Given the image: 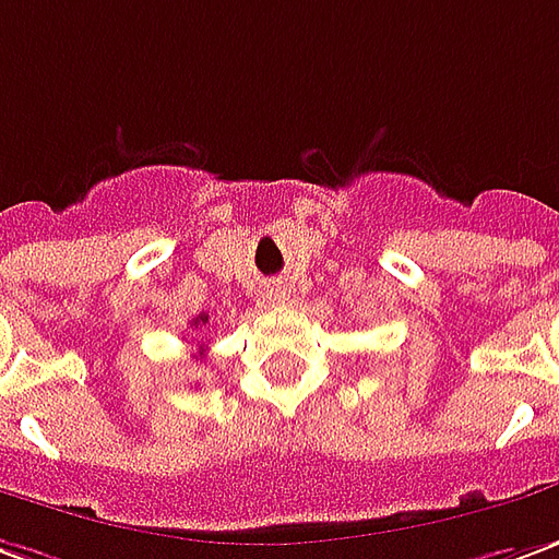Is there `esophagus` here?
I'll return each mask as SVG.
<instances>
[{
    "mask_svg": "<svg viewBox=\"0 0 559 559\" xmlns=\"http://www.w3.org/2000/svg\"><path fill=\"white\" fill-rule=\"evenodd\" d=\"M266 296L272 299V302H284V296H287V293H284V287H281V284H272V287L266 290Z\"/></svg>",
    "mask_w": 559,
    "mask_h": 559,
    "instance_id": "esophagus-1",
    "label": "esophagus"
}]
</instances>
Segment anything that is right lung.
Instances as JSON below:
<instances>
[{
    "label": "right lung",
    "mask_w": 559,
    "mask_h": 559,
    "mask_svg": "<svg viewBox=\"0 0 559 559\" xmlns=\"http://www.w3.org/2000/svg\"><path fill=\"white\" fill-rule=\"evenodd\" d=\"M205 320H209V314H199V318L193 320V323H205ZM202 357H205V354H202V350H199V354H197V360H202Z\"/></svg>",
    "instance_id": "right-lung-1"
}]
</instances>
